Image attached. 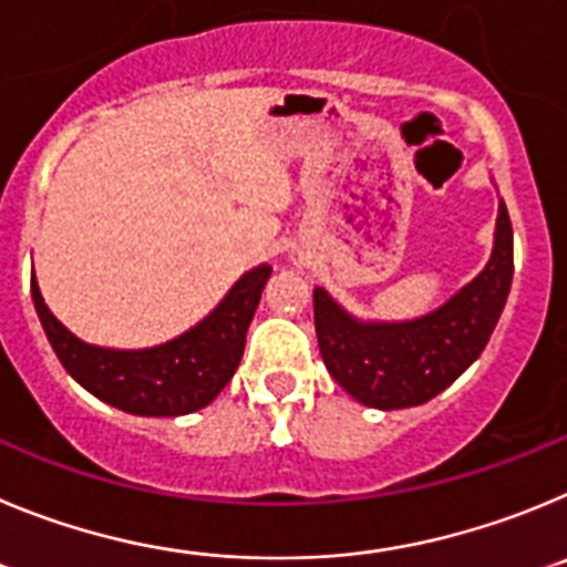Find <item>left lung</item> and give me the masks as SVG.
Instances as JSON below:
<instances>
[{
	"mask_svg": "<svg viewBox=\"0 0 567 567\" xmlns=\"http://www.w3.org/2000/svg\"><path fill=\"white\" fill-rule=\"evenodd\" d=\"M514 231L499 200L486 268L449 302L410 321H361L324 288H313V321L324 367L359 404L404 410L426 404L477 361L506 308Z\"/></svg>",
	"mask_w": 567,
	"mask_h": 567,
	"instance_id": "left-lung-1",
	"label": "left lung"
}]
</instances>
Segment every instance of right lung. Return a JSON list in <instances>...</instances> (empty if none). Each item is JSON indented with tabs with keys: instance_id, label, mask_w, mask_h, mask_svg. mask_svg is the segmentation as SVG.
Segmentation results:
<instances>
[{
	"instance_id": "obj_1",
	"label": "right lung",
	"mask_w": 567,
	"mask_h": 567,
	"mask_svg": "<svg viewBox=\"0 0 567 567\" xmlns=\"http://www.w3.org/2000/svg\"><path fill=\"white\" fill-rule=\"evenodd\" d=\"M268 277L271 265H257L195 328L146 350L86 344L50 313L35 277L30 279V293L50 347L86 392L130 415L175 417L208 406L231 381Z\"/></svg>"
}]
</instances>
